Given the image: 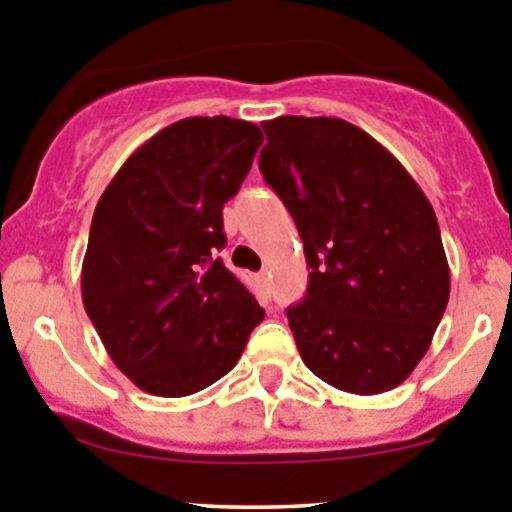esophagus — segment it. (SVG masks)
Returning <instances> with one entry per match:
<instances>
[{"label":"esophagus","instance_id":"1","mask_svg":"<svg viewBox=\"0 0 512 512\" xmlns=\"http://www.w3.org/2000/svg\"><path fill=\"white\" fill-rule=\"evenodd\" d=\"M257 285H260L265 295L270 293V275H267V272H260V275H257Z\"/></svg>","mask_w":512,"mask_h":512}]
</instances>
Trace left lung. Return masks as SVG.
Returning <instances> with one entry per match:
<instances>
[{
	"mask_svg": "<svg viewBox=\"0 0 512 512\" xmlns=\"http://www.w3.org/2000/svg\"><path fill=\"white\" fill-rule=\"evenodd\" d=\"M260 171L293 214L310 267L290 305L300 358L326 384L381 394L407 379L450 300L434 209L376 138L341 118L262 123Z\"/></svg>",
	"mask_w": 512,
	"mask_h": 512,
	"instance_id": "left-lung-1",
	"label": "left lung"
}]
</instances>
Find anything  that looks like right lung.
Returning a JSON list of instances; mask_svg holds the SVG:
<instances>
[{"label":"right lung","instance_id":"obj_1","mask_svg":"<svg viewBox=\"0 0 512 512\" xmlns=\"http://www.w3.org/2000/svg\"><path fill=\"white\" fill-rule=\"evenodd\" d=\"M260 143V128L237 118L176 121L128 156L95 207L85 313L113 364L148 394L207 389L265 318L219 260L222 207Z\"/></svg>","mask_w":512,"mask_h":512}]
</instances>
